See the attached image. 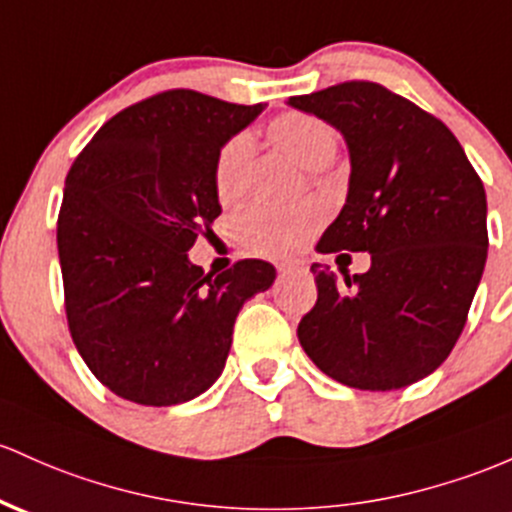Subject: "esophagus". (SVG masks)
Listing matches in <instances>:
<instances>
[{
    "label": "esophagus",
    "mask_w": 512,
    "mask_h": 512,
    "mask_svg": "<svg viewBox=\"0 0 512 512\" xmlns=\"http://www.w3.org/2000/svg\"><path fill=\"white\" fill-rule=\"evenodd\" d=\"M277 269H279V274H294V272H299L301 265L299 262H279Z\"/></svg>",
    "instance_id": "34e87169"
}]
</instances>
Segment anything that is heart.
<instances>
[{
	"instance_id": "heart-1",
	"label": "heart",
	"mask_w": 512,
	"mask_h": 512,
	"mask_svg": "<svg viewBox=\"0 0 512 512\" xmlns=\"http://www.w3.org/2000/svg\"><path fill=\"white\" fill-rule=\"evenodd\" d=\"M267 136L286 157L303 167V170H323L335 153H338V133L325 121L301 111L277 116L267 126ZM252 170V140L247 136H235L223 145L216 160L218 201L223 206H233L247 192ZM320 221V209L313 204L286 206H252L238 218V235L250 250L260 255H289L306 243L308 235Z\"/></svg>"
}]
</instances>
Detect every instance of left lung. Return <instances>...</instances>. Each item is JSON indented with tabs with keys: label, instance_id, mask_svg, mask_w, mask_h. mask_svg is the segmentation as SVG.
I'll use <instances>...</instances> for the list:
<instances>
[{
	"label": "left lung",
	"instance_id": "left-lung-1",
	"mask_svg": "<svg viewBox=\"0 0 512 512\" xmlns=\"http://www.w3.org/2000/svg\"><path fill=\"white\" fill-rule=\"evenodd\" d=\"M340 131L350 187L318 252H369L364 274L313 262L299 342L330 379L391 391L435 372L462 335L486 267V192L454 133L376 82L286 101ZM342 257V255H340Z\"/></svg>",
	"mask_w": 512,
	"mask_h": 512
}]
</instances>
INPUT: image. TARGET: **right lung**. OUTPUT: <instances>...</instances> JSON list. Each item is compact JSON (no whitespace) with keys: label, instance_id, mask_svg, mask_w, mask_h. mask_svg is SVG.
Wrapping results in <instances>:
<instances>
[{"label":"right lung","instance_id":"right-lung-1","mask_svg":"<svg viewBox=\"0 0 512 512\" xmlns=\"http://www.w3.org/2000/svg\"><path fill=\"white\" fill-rule=\"evenodd\" d=\"M265 104L172 89L128 106L72 162L58 216L70 335L116 396L177 406L226 367L247 299L274 284L265 260L204 274L187 252L221 216L216 160Z\"/></svg>","mask_w":512,"mask_h":512}]
</instances>
